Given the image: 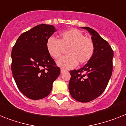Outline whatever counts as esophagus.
<instances>
[{"label": "esophagus", "instance_id": "obj_1", "mask_svg": "<svg viewBox=\"0 0 126 126\" xmlns=\"http://www.w3.org/2000/svg\"><path fill=\"white\" fill-rule=\"evenodd\" d=\"M65 72H66V70H65L61 69V74H63V73Z\"/></svg>", "mask_w": 126, "mask_h": 126}]
</instances>
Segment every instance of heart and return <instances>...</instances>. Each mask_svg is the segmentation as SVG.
<instances>
[{"instance_id": "obj_1", "label": "heart", "mask_w": 126, "mask_h": 126, "mask_svg": "<svg viewBox=\"0 0 126 126\" xmlns=\"http://www.w3.org/2000/svg\"><path fill=\"white\" fill-rule=\"evenodd\" d=\"M48 54L58 60L66 49L67 55L58 60L57 64L63 69H71L78 65L88 63L92 58L95 52V45L93 40L84 36L81 31L70 29L61 32L58 40L50 37L46 42Z\"/></svg>"}]
</instances>
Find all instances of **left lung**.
Returning a JSON list of instances; mask_svg holds the SVG:
<instances>
[{"label": "left lung", "mask_w": 126, "mask_h": 126, "mask_svg": "<svg viewBox=\"0 0 126 126\" xmlns=\"http://www.w3.org/2000/svg\"><path fill=\"white\" fill-rule=\"evenodd\" d=\"M92 34L95 45L92 58L83 67L70 70L69 92L76 101L88 102L100 96L107 87L113 72V50L94 29L83 27Z\"/></svg>", "instance_id": "obj_1"}]
</instances>
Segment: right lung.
<instances>
[{"instance_id":"right-lung-1","label":"right lung","mask_w":126,"mask_h":126,"mask_svg":"<svg viewBox=\"0 0 126 126\" xmlns=\"http://www.w3.org/2000/svg\"><path fill=\"white\" fill-rule=\"evenodd\" d=\"M55 31L52 25H36L23 32L13 47V76L19 90L29 99L47 97L60 74L46 48L47 40Z\"/></svg>"}]
</instances>
